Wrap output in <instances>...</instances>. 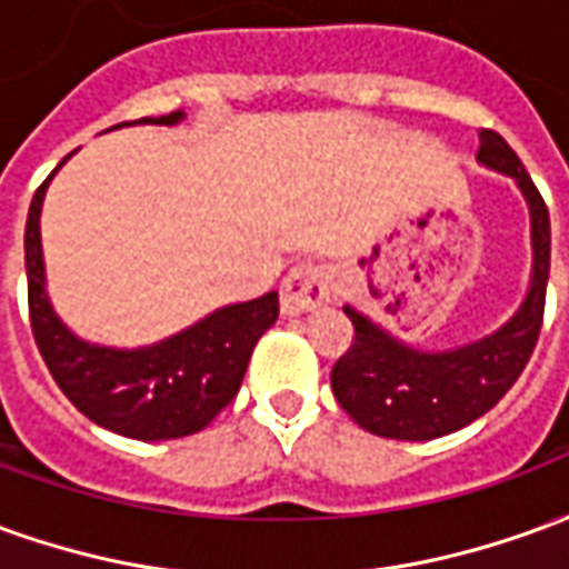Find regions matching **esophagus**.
I'll return each mask as SVG.
<instances>
[{
    "mask_svg": "<svg viewBox=\"0 0 569 569\" xmlns=\"http://www.w3.org/2000/svg\"><path fill=\"white\" fill-rule=\"evenodd\" d=\"M335 289V277L326 264L317 261H301L292 271L286 273L283 289H280V305L283 313L296 317V313H308L317 310L320 305L329 301Z\"/></svg>",
    "mask_w": 569,
    "mask_h": 569,
    "instance_id": "esophagus-1",
    "label": "esophagus"
}]
</instances>
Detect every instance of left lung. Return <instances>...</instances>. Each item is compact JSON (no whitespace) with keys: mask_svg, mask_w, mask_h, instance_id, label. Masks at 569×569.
<instances>
[{"mask_svg":"<svg viewBox=\"0 0 569 569\" xmlns=\"http://www.w3.org/2000/svg\"><path fill=\"white\" fill-rule=\"evenodd\" d=\"M478 161L515 176L530 203L533 280L525 305L500 332L476 345L423 353L396 341L359 310L345 308L353 322V345L332 369V393L359 427L383 439L427 441L463 429L512 390L537 347L549 286V207L512 146L497 130H481Z\"/></svg>","mask_w":569,"mask_h":569,"instance_id":"left-lung-1","label":"left lung"}]
</instances>
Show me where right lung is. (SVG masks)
<instances>
[{"instance_id":"right-lung-1","label":"right lung","mask_w":569,"mask_h":569,"mask_svg":"<svg viewBox=\"0 0 569 569\" xmlns=\"http://www.w3.org/2000/svg\"><path fill=\"white\" fill-rule=\"evenodd\" d=\"M182 112H170L124 124H176ZM51 176L32 194L23 234L32 338L51 378L84 418L118 436L158 441L200 432L240 390L252 347L277 322L280 298L268 292L228 305L186 332L142 350L84 345L57 320L44 296L39 216Z\"/></svg>"}]
</instances>
